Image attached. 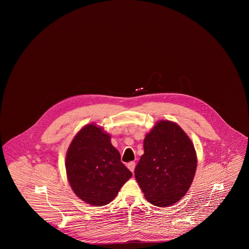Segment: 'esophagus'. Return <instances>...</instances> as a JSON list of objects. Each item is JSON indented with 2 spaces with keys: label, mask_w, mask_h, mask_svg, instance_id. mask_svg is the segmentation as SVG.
<instances>
[{
  "label": "esophagus",
  "mask_w": 249,
  "mask_h": 249,
  "mask_svg": "<svg viewBox=\"0 0 249 249\" xmlns=\"http://www.w3.org/2000/svg\"><path fill=\"white\" fill-rule=\"evenodd\" d=\"M127 167L129 168V170H130L131 173H133V172H134V169H135V162H134V161H130V162L128 163Z\"/></svg>",
  "instance_id": "esophagus-1"
}]
</instances>
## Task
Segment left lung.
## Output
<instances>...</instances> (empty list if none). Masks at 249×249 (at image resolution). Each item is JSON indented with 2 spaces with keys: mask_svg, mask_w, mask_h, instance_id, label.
Returning <instances> with one entry per match:
<instances>
[{
  "mask_svg": "<svg viewBox=\"0 0 249 249\" xmlns=\"http://www.w3.org/2000/svg\"><path fill=\"white\" fill-rule=\"evenodd\" d=\"M196 168V151L187 133L175 122L160 120L144 137L134 176L145 199L166 207L185 196Z\"/></svg>",
  "mask_w": 249,
  "mask_h": 249,
  "instance_id": "left-lung-1",
  "label": "left lung"
}]
</instances>
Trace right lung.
<instances>
[{"label":"right lung","mask_w":249,"mask_h":249,"mask_svg":"<svg viewBox=\"0 0 249 249\" xmlns=\"http://www.w3.org/2000/svg\"><path fill=\"white\" fill-rule=\"evenodd\" d=\"M66 174L74 194L93 206L113 201L132 174L120 161L111 136L96 124L77 132L66 153Z\"/></svg>","instance_id":"1"}]
</instances>
